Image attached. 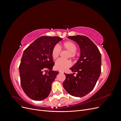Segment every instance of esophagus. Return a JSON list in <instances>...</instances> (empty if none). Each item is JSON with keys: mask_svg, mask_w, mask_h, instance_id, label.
I'll use <instances>...</instances> for the list:
<instances>
[{"mask_svg": "<svg viewBox=\"0 0 121 121\" xmlns=\"http://www.w3.org/2000/svg\"><path fill=\"white\" fill-rule=\"evenodd\" d=\"M58 72H59L60 73H64V72L63 71H61V70H60Z\"/></svg>", "mask_w": 121, "mask_h": 121, "instance_id": "1", "label": "esophagus"}]
</instances>
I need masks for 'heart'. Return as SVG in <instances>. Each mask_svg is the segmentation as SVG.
Returning a JSON list of instances; mask_svg holds the SVG:
<instances>
[{
    "instance_id": "b5f03b06",
    "label": "heart",
    "mask_w": 121,
    "mask_h": 121,
    "mask_svg": "<svg viewBox=\"0 0 121 121\" xmlns=\"http://www.w3.org/2000/svg\"><path fill=\"white\" fill-rule=\"evenodd\" d=\"M63 49L68 51L69 53L68 57L74 58L76 56V51L77 50V46L76 44L72 41H67L62 43L58 47L55 45L52 48L51 55L53 60H56L59 56L60 52V49ZM71 62L69 60H63L58 59L55 63V68L58 70H64L65 69L69 67L71 65Z\"/></svg>"
}]
</instances>
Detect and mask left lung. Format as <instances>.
Listing matches in <instances>:
<instances>
[{"instance_id": "8db88e82", "label": "left lung", "mask_w": 121, "mask_h": 121, "mask_svg": "<svg viewBox=\"0 0 121 121\" xmlns=\"http://www.w3.org/2000/svg\"><path fill=\"white\" fill-rule=\"evenodd\" d=\"M77 43L81 49L78 61L70 68L74 74L65 73L64 89L72 96L83 97L90 92L95 86L101 73V56L96 45L85 36H68Z\"/></svg>"}]
</instances>
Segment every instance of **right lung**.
<instances>
[{"label":"right lung","instance_id":"right-lung-1","mask_svg":"<svg viewBox=\"0 0 121 121\" xmlns=\"http://www.w3.org/2000/svg\"><path fill=\"white\" fill-rule=\"evenodd\" d=\"M62 38L41 36L26 49L19 66L21 85L31 99L40 101L49 95L52 84L58 72L52 71L54 65L52 48Z\"/></svg>","mask_w":121,"mask_h":121}]
</instances>
